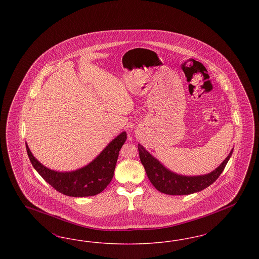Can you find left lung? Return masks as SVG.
<instances>
[{"mask_svg": "<svg viewBox=\"0 0 259 259\" xmlns=\"http://www.w3.org/2000/svg\"><path fill=\"white\" fill-rule=\"evenodd\" d=\"M141 162L148 175V180L153 186L162 193L169 195H188L201 191L213 184L223 172L230 159L233 149L225 160L211 172L197 177L180 176L166 169L159 161L155 159L140 144L138 145Z\"/></svg>", "mask_w": 259, "mask_h": 259, "instance_id": "1", "label": "left lung"}]
</instances>
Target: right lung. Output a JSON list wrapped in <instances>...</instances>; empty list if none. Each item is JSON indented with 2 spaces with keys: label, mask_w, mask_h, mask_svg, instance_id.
I'll list each match as a JSON object with an SVG mask.
<instances>
[{
  "label": "right lung",
  "mask_w": 259,
  "mask_h": 259,
  "mask_svg": "<svg viewBox=\"0 0 259 259\" xmlns=\"http://www.w3.org/2000/svg\"><path fill=\"white\" fill-rule=\"evenodd\" d=\"M127 139L125 132L117 136L87 166L73 172H56L45 167L33 156L26 144V150L33 167L54 189L72 197H87L101 193L111 183L119 150Z\"/></svg>",
  "instance_id": "right-lung-1"
}]
</instances>
